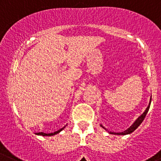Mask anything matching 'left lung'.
Here are the masks:
<instances>
[{
  "instance_id": "left-lung-1",
  "label": "left lung",
  "mask_w": 161,
  "mask_h": 161,
  "mask_svg": "<svg viewBox=\"0 0 161 161\" xmlns=\"http://www.w3.org/2000/svg\"><path fill=\"white\" fill-rule=\"evenodd\" d=\"M151 100H152V96H151V97H150V101H149V103H148V107H147L146 109H145V110L144 111L143 114H142L141 115V116H140V117H138V118L136 119V121H135L133 123V125H131V126H130V127H129V128L127 129V130H125V131L121 132V133H115V132L108 131V130H106V128H105V127L103 125L100 124V125H101V127H103V128L104 129V130H106V131H107L108 133H110V134H114V135H127V134H130V133H133V132L134 131V130H136V128H137L138 126H139L140 125L142 124V121H144V119H145V116H146V114H147V113H148V109H149L150 105H151Z\"/></svg>"
}]
</instances>
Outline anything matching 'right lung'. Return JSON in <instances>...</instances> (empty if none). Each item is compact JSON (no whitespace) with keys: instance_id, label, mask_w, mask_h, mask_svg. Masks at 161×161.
Segmentation results:
<instances>
[{"instance_id":"right-lung-1","label":"right lung","mask_w":161,"mask_h":161,"mask_svg":"<svg viewBox=\"0 0 161 161\" xmlns=\"http://www.w3.org/2000/svg\"><path fill=\"white\" fill-rule=\"evenodd\" d=\"M65 127H66V126H64V128L60 129V130H58V131H55V132H54V133H43V132H40V133H36V135H40V136H53V135H55V134H57V133H60V132L62 131V130H64Z\"/></svg>"}]
</instances>
